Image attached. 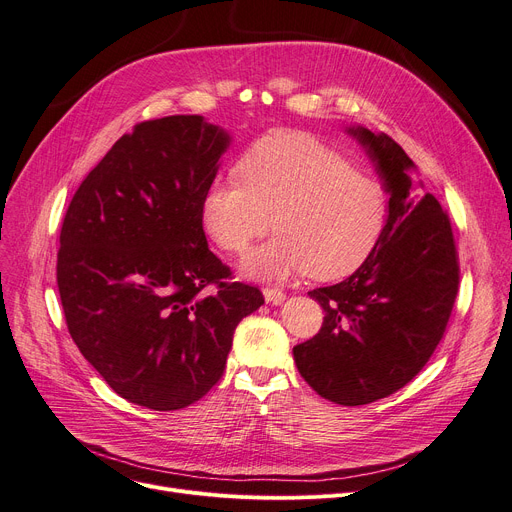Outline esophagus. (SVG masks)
Returning a JSON list of instances; mask_svg holds the SVG:
<instances>
[{
  "label": "esophagus",
  "mask_w": 512,
  "mask_h": 512,
  "mask_svg": "<svg viewBox=\"0 0 512 512\" xmlns=\"http://www.w3.org/2000/svg\"><path fill=\"white\" fill-rule=\"evenodd\" d=\"M263 297H265V301H267V303H274V305H278V303H282V301H284L286 294H284L280 288H270V286H265V288H263Z\"/></svg>",
  "instance_id": "1"
}]
</instances>
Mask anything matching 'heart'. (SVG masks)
I'll return each mask as SVG.
<instances>
[{"instance_id":"obj_1","label":"heart","mask_w":512,"mask_h":512,"mask_svg":"<svg viewBox=\"0 0 512 512\" xmlns=\"http://www.w3.org/2000/svg\"><path fill=\"white\" fill-rule=\"evenodd\" d=\"M240 178L213 180L201 199V224L215 247L245 255L272 226L278 236L242 265L257 280L355 274L388 220L386 184L338 149L307 134H274L238 164Z\"/></svg>"}]
</instances>
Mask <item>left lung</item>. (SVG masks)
<instances>
[{
	"instance_id": "8db88e82",
	"label": "left lung",
	"mask_w": 512,
	"mask_h": 512,
	"mask_svg": "<svg viewBox=\"0 0 512 512\" xmlns=\"http://www.w3.org/2000/svg\"><path fill=\"white\" fill-rule=\"evenodd\" d=\"M384 178L388 220L359 270L315 288L326 317L292 348L303 380L330 402L369 405L407 386L440 344L459 292L448 213L434 195H413L411 157L388 134L348 128Z\"/></svg>"
}]
</instances>
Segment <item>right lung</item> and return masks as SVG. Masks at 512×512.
I'll return each instance as SVG.
<instances>
[{
  "instance_id": "add662e5",
  "label": "right lung",
  "mask_w": 512,
  "mask_h": 512,
  "mask_svg": "<svg viewBox=\"0 0 512 512\" xmlns=\"http://www.w3.org/2000/svg\"><path fill=\"white\" fill-rule=\"evenodd\" d=\"M228 143L203 116L145 120L80 182L64 215L58 288L68 332L139 407L176 411L203 398L222 378L238 321L263 305L257 286L228 282L201 224Z\"/></svg>"
}]
</instances>
